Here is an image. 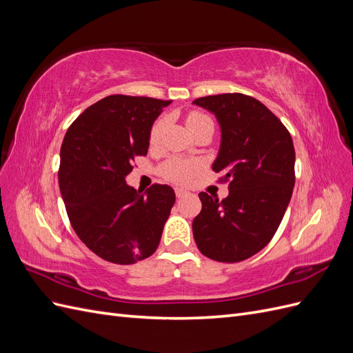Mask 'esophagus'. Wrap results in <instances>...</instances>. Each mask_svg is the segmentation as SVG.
<instances>
[{"instance_id": "1", "label": "esophagus", "mask_w": 353, "mask_h": 353, "mask_svg": "<svg viewBox=\"0 0 353 353\" xmlns=\"http://www.w3.org/2000/svg\"><path fill=\"white\" fill-rule=\"evenodd\" d=\"M175 194H176L178 199H181V197L188 196V191L184 190V188H175Z\"/></svg>"}]
</instances>
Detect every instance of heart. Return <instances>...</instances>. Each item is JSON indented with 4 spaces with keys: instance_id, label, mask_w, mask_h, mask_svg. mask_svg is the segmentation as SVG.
Listing matches in <instances>:
<instances>
[{
    "instance_id": "obj_1",
    "label": "heart",
    "mask_w": 353,
    "mask_h": 353,
    "mask_svg": "<svg viewBox=\"0 0 353 353\" xmlns=\"http://www.w3.org/2000/svg\"><path fill=\"white\" fill-rule=\"evenodd\" d=\"M212 122L206 114L199 113V112H191L187 116V126L188 130H193V128ZM166 119L165 117H160L157 119L152 130H150V135H148V141H150L152 145L157 144L160 140V135H162V131L165 128ZM199 170V165L194 162H190V160H183V159H170L168 162L163 163L162 166V174L165 178L174 181V183H188V181L196 175V172Z\"/></svg>"
}]
</instances>
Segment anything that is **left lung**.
Segmentation results:
<instances>
[{
	"label": "left lung",
	"instance_id": "1",
	"mask_svg": "<svg viewBox=\"0 0 353 353\" xmlns=\"http://www.w3.org/2000/svg\"><path fill=\"white\" fill-rule=\"evenodd\" d=\"M193 104L221 125V148L212 169L230 183L228 197L200 193L193 221L199 250L209 259L236 263L268 244L279 230L294 187L290 132L265 104L232 92L200 97Z\"/></svg>",
	"mask_w": 353,
	"mask_h": 353
}]
</instances>
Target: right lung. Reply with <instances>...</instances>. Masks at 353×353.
Listing matches in <instances>:
<instances>
[{
    "mask_svg": "<svg viewBox=\"0 0 353 353\" xmlns=\"http://www.w3.org/2000/svg\"><path fill=\"white\" fill-rule=\"evenodd\" d=\"M172 103L109 95L83 110L60 148L59 185L77 236L101 259L131 265L152 256L175 203L172 187L145 193L126 184L137 156H145L156 117Z\"/></svg>",
    "mask_w": 353,
    "mask_h": 353,
    "instance_id": "right-lung-1",
    "label": "right lung"
}]
</instances>
